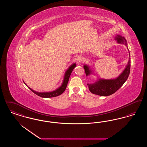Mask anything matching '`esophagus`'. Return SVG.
I'll return each mask as SVG.
<instances>
[{"label": "esophagus", "mask_w": 147, "mask_h": 147, "mask_svg": "<svg viewBox=\"0 0 147 147\" xmlns=\"http://www.w3.org/2000/svg\"><path fill=\"white\" fill-rule=\"evenodd\" d=\"M76 62H77L78 64H80V63L82 62V57L80 56H78L76 58Z\"/></svg>", "instance_id": "1"}]
</instances>
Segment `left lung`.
<instances>
[{
    "label": "left lung",
    "mask_w": 147,
    "mask_h": 147,
    "mask_svg": "<svg viewBox=\"0 0 147 147\" xmlns=\"http://www.w3.org/2000/svg\"><path fill=\"white\" fill-rule=\"evenodd\" d=\"M115 40L119 44H124L127 47V43L124 37L119 35H117L115 36ZM128 52L129 53V50ZM130 54L129 56V60L126 65V68L122 71V73L115 79H98L94 83H88L89 89L91 93L102 96H107L112 95L117 91L125 83L130 73L131 67V61H130ZM84 69L85 71L86 76H89L92 74V70L90 67L86 64H84Z\"/></svg>",
    "instance_id": "1"
}]
</instances>
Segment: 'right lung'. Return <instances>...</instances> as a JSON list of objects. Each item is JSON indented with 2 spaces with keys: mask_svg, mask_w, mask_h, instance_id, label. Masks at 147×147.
<instances>
[{
  "mask_svg": "<svg viewBox=\"0 0 147 147\" xmlns=\"http://www.w3.org/2000/svg\"><path fill=\"white\" fill-rule=\"evenodd\" d=\"M76 67V63L72 64L70 67L68 68V69L65 71L64 76V79H63V83L61 85V86H60L58 88H57L55 90L51 91V92H38V91H36L34 90H32L31 88H30V87H28V86L25 84V83L24 82V84H25L28 88L32 91L34 93H35V94H36L37 95L44 98H53V97H56L57 96L60 95L61 94H62L64 91H65L67 84L69 81V79L70 76V74L72 72V71L73 70V69Z\"/></svg>",
  "mask_w": 147,
  "mask_h": 147,
  "instance_id": "right-lung-1",
  "label": "right lung"
}]
</instances>
